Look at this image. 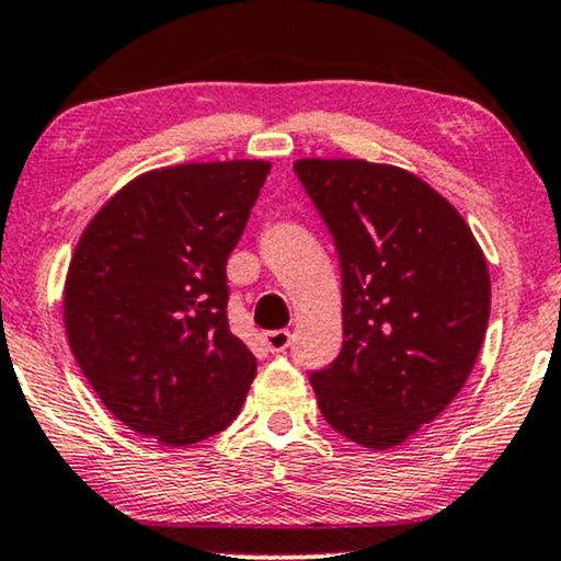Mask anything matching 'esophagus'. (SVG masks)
<instances>
[{"mask_svg":"<svg viewBox=\"0 0 561 561\" xmlns=\"http://www.w3.org/2000/svg\"><path fill=\"white\" fill-rule=\"evenodd\" d=\"M264 343L272 354H282V351H287L289 343H293V333L285 331V328H279V331H268L264 333Z\"/></svg>","mask_w":561,"mask_h":561,"instance_id":"obj_1","label":"esophagus"}]
</instances>
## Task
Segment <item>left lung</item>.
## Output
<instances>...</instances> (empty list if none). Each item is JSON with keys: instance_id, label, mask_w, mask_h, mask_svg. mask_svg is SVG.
<instances>
[{"instance_id": "8db88e82", "label": "left lung", "mask_w": 561, "mask_h": 561, "mask_svg": "<svg viewBox=\"0 0 561 561\" xmlns=\"http://www.w3.org/2000/svg\"><path fill=\"white\" fill-rule=\"evenodd\" d=\"M331 230L343 282V348L312 371L320 413L348 442H408L465 387L490 320L488 261L449 199L405 169L295 161Z\"/></svg>"}]
</instances>
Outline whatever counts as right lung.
I'll return each instance as SVG.
<instances>
[{
    "instance_id": "right-lung-1",
    "label": "right lung",
    "mask_w": 561,
    "mask_h": 561,
    "mask_svg": "<svg viewBox=\"0 0 561 561\" xmlns=\"http://www.w3.org/2000/svg\"><path fill=\"white\" fill-rule=\"evenodd\" d=\"M268 161L179 163L125 184L73 251L64 323L104 408L167 446L228 428L256 358L228 328L226 264Z\"/></svg>"
}]
</instances>
